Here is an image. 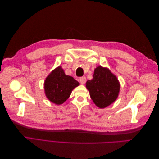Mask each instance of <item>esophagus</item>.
Listing matches in <instances>:
<instances>
[{
  "label": "esophagus",
  "instance_id": "1",
  "mask_svg": "<svg viewBox=\"0 0 159 159\" xmlns=\"http://www.w3.org/2000/svg\"><path fill=\"white\" fill-rule=\"evenodd\" d=\"M85 81H86L85 77H81V78H80V81L81 84H84L85 83Z\"/></svg>",
  "mask_w": 159,
  "mask_h": 159
}]
</instances>
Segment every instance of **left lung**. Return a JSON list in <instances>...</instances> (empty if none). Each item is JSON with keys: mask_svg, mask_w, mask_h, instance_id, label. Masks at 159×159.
I'll use <instances>...</instances> for the list:
<instances>
[{"mask_svg": "<svg viewBox=\"0 0 159 159\" xmlns=\"http://www.w3.org/2000/svg\"><path fill=\"white\" fill-rule=\"evenodd\" d=\"M85 85L91 99L100 109L115 102L120 91V83L116 75L107 68L101 66L94 70L93 79L88 80Z\"/></svg>", "mask_w": 159, "mask_h": 159, "instance_id": "1", "label": "left lung"}]
</instances>
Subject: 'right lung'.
Instances as JSON below:
<instances>
[{"mask_svg": "<svg viewBox=\"0 0 159 159\" xmlns=\"http://www.w3.org/2000/svg\"><path fill=\"white\" fill-rule=\"evenodd\" d=\"M80 83L73 77L65 74L61 66L57 67L46 77L44 88L46 98L56 105H61L68 99L72 90Z\"/></svg>", "mask_w": 159, "mask_h": 159, "instance_id": "right-lung-1", "label": "right lung"}]
</instances>
